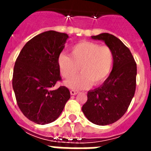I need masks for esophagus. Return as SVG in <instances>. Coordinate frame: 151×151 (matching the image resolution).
I'll use <instances>...</instances> for the list:
<instances>
[{
	"mask_svg": "<svg viewBox=\"0 0 151 151\" xmlns=\"http://www.w3.org/2000/svg\"><path fill=\"white\" fill-rule=\"evenodd\" d=\"M78 93V91H77V90H70V94L72 95V96H75V95H77Z\"/></svg>",
	"mask_w": 151,
	"mask_h": 151,
	"instance_id": "1",
	"label": "esophagus"
}]
</instances>
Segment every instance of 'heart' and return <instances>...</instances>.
Wrapping results in <instances>:
<instances>
[{
  "label": "heart",
  "instance_id": "1",
  "mask_svg": "<svg viewBox=\"0 0 151 151\" xmlns=\"http://www.w3.org/2000/svg\"><path fill=\"white\" fill-rule=\"evenodd\" d=\"M114 62L112 51L108 46L92 41H82L71 48L70 56L62 53L58 58V66L64 78L75 76L79 67L80 76L66 81L65 85L73 89H84L103 83L110 74Z\"/></svg>",
  "mask_w": 151,
  "mask_h": 151
}]
</instances>
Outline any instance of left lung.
Returning a JSON list of instances; mask_svg holds the SVG:
<instances>
[{
	"mask_svg": "<svg viewBox=\"0 0 151 151\" xmlns=\"http://www.w3.org/2000/svg\"><path fill=\"white\" fill-rule=\"evenodd\" d=\"M91 37L103 41L111 49L114 62L103 85L88 91L82 111L93 124L107 125L119 120L128 110L136 91L137 67L130 50L120 39L107 33Z\"/></svg>",
	"mask_w": 151,
	"mask_h": 151,
	"instance_id": "obj_1",
	"label": "left lung"
}]
</instances>
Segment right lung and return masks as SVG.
Returning a JSON list of instances; mask_svg holds the SVG:
<instances>
[{
	"label": "right lung",
	"mask_w": 151,
	"mask_h": 151,
	"mask_svg": "<svg viewBox=\"0 0 151 151\" xmlns=\"http://www.w3.org/2000/svg\"><path fill=\"white\" fill-rule=\"evenodd\" d=\"M68 38L54 30L41 33L25 45L15 61L12 87L17 104L37 124L55 121L70 98L65 86L53 88L61 80L58 58Z\"/></svg>",
	"instance_id": "right-lung-1"
}]
</instances>
